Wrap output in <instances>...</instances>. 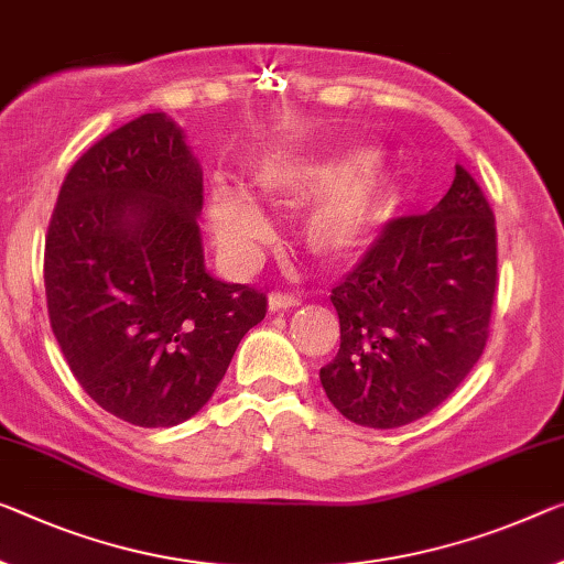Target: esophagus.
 <instances>
[{
  "instance_id": "34e87169",
  "label": "esophagus",
  "mask_w": 564,
  "mask_h": 564,
  "mask_svg": "<svg viewBox=\"0 0 564 564\" xmlns=\"http://www.w3.org/2000/svg\"><path fill=\"white\" fill-rule=\"evenodd\" d=\"M267 305H270V310H290L300 305V297L290 292H272L270 300H267Z\"/></svg>"
}]
</instances>
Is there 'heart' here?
Here are the masks:
<instances>
[{
  "label": "heart",
  "instance_id": "heart-1",
  "mask_svg": "<svg viewBox=\"0 0 564 564\" xmlns=\"http://www.w3.org/2000/svg\"><path fill=\"white\" fill-rule=\"evenodd\" d=\"M257 192L272 202H302L312 194L305 239L323 262H343L370 245L393 209V181L372 151L343 155L302 145L257 155L249 166ZM209 227L229 262L249 264L270 237V219L254 196L216 184L209 196Z\"/></svg>",
  "mask_w": 564,
  "mask_h": 564
}]
</instances>
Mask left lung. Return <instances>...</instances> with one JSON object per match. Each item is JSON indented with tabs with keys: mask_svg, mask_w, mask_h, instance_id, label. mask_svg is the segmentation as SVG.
<instances>
[{
	"mask_svg": "<svg viewBox=\"0 0 564 564\" xmlns=\"http://www.w3.org/2000/svg\"><path fill=\"white\" fill-rule=\"evenodd\" d=\"M497 292L489 202L456 166L431 212L391 219L333 288L340 350L319 383L345 419L398 429L452 395L481 358Z\"/></svg>",
	"mask_w": 564,
	"mask_h": 564,
	"instance_id": "left-lung-1",
	"label": "left lung"
}]
</instances>
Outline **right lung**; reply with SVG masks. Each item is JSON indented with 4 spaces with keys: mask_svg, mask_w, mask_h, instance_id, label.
<instances>
[{
    "mask_svg": "<svg viewBox=\"0 0 564 564\" xmlns=\"http://www.w3.org/2000/svg\"><path fill=\"white\" fill-rule=\"evenodd\" d=\"M204 173L166 112L100 138L67 171L45 241L50 325L77 383L133 426L204 409L264 292L206 272Z\"/></svg>",
    "mask_w": 564,
    "mask_h": 564,
    "instance_id": "obj_1",
    "label": "right lung"
}]
</instances>
